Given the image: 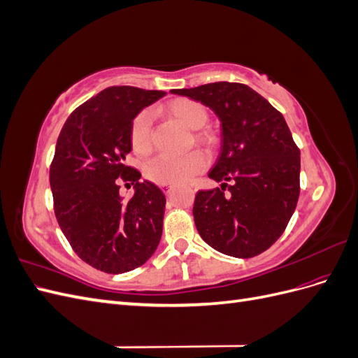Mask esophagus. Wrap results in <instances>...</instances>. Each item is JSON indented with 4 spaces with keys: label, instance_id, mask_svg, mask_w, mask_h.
Returning <instances> with one entry per match:
<instances>
[{
    "label": "esophagus",
    "instance_id": "obj_1",
    "mask_svg": "<svg viewBox=\"0 0 358 358\" xmlns=\"http://www.w3.org/2000/svg\"><path fill=\"white\" fill-rule=\"evenodd\" d=\"M162 189H164L166 194H170L173 189V185H162Z\"/></svg>",
    "mask_w": 358,
    "mask_h": 358
}]
</instances>
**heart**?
Segmentation results:
<instances>
[{"label": "heart", "instance_id": "1", "mask_svg": "<svg viewBox=\"0 0 358 358\" xmlns=\"http://www.w3.org/2000/svg\"><path fill=\"white\" fill-rule=\"evenodd\" d=\"M164 112L183 127L192 129L191 143L201 146L204 150H213L218 145V137L212 129L203 128L208 122L209 115L199 101L191 99H175L164 106ZM152 134V115L148 110L138 112L129 124L128 131L129 145L137 155H148L150 152ZM204 166L206 159L200 150H191L182 157L158 155L145 166V176L159 185H176V183L189 182L203 171Z\"/></svg>", "mask_w": 358, "mask_h": 358}]
</instances>
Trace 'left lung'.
Wrapping results in <instances>:
<instances>
[{"instance_id": "left-lung-1", "label": "left lung", "mask_w": 358, "mask_h": 358, "mask_svg": "<svg viewBox=\"0 0 358 358\" xmlns=\"http://www.w3.org/2000/svg\"><path fill=\"white\" fill-rule=\"evenodd\" d=\"M171 94L210 107L222 125L221 155L209 171V178L222 185L199 191L192 208L201 239L237 258L264 252L285 231L300 194V149L282 113L236 82Z\"/></svg>"}]
</instances>
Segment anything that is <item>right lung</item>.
<instances>
[{
  "instance_id": "obj_1",
  "label": "right lung",
  "mask_w": 358,
  "mask_h": 358,
  "mask_svg": "<svg viewBox=\"0 0 358 358\" xmlns=\"http://www.w3.org/2000/svg\"><path fill=\"white\" fill-rule=\"evenodd\" d=\"M164 91L110 86L76 109L64 124L49 180L53 210L73 251L96 270L125 273L152 257L162 234L166 196L125 166L133 117ZM122 181L134 182L124 201Z\"/></svg>"
}]
</instances>
